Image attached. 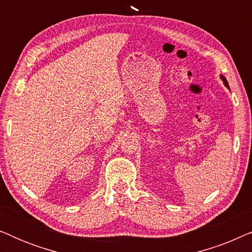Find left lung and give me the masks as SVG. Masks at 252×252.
Listing matches in <instances>:
<instances>
[{"instance_id":"left-lung-1","label":"left lung","mask_w":252,"mask_h":252,"mask_svg":"<svg viewBox=\"0 0 252 252\" xmlns=\"http://www.w3.org/2000/svg\"><path fill=\"white\" fill-rule=\"evenodd\" d=\"M221 79H222V81H223V82H225V85L227 86V87H228V84H227V80H226V78H223V77H222V75H221Z\"/></svg>"}]
</instances>
